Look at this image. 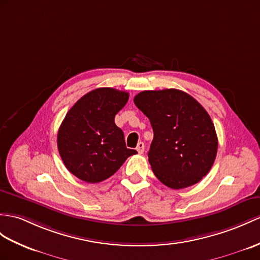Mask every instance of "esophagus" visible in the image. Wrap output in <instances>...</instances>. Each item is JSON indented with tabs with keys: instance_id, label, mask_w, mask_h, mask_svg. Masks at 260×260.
Returning a JSON list of instances; mask_svg holds the SVG:
<instances>
[{
	"instance_id": "1",
	"label": "esophagus",
	"mask_w": 260,
	"mask_h": 260,
	"mask_svg": "<svg viewBox=\"0 0 260 260\" xmlns=\"http://www.w3.org/2000/svg\"><path fill=\"white\" fill-rule=\"evenodd\" d=\"M136 149H137V151L139 152V153L142 154L143 152H144V143H143V142H139Z\"/></svg>"
}]
</instances>
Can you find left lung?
I'll return each mask as SVG.
<instances>
[{
	"mask_svg": "<svg viewBox=\"0 0 260 260\" xmlns=\"http://www.w3.org/2000/svg\"><path fill=\"white\" fill-rule=\"evenodd\" d=\"M134 101L153 129L148 156L156 178L173 189L200 182L210 172L218 145L207 111L178 89L141 91Z\"/></svg>",
	"mask_w": 260,
	"mask_h": 260,
	"instance_id": "8db88e82",
	"label": "left lung"
}]
</instances>
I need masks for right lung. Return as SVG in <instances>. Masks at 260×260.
Segmentation results:
<instances>
[{
	"mask_svg": "<svg viewBox=\"0 0 260 260\" xmlns=\"http://www.w3.org/2000/svg\"><path fill=\"white\" fill-rule=\"evenodd\" d=\"M129 93L113 88H97L82 96L59 126L57 147L69 172L87 183L110 178L130 155L122 130L115 123Z\"/></svg>",
	"mask_w": 260,
	"mask_h": 260,
	"instance_id": "1",
	"label": "right lung"
}]
</instances>
